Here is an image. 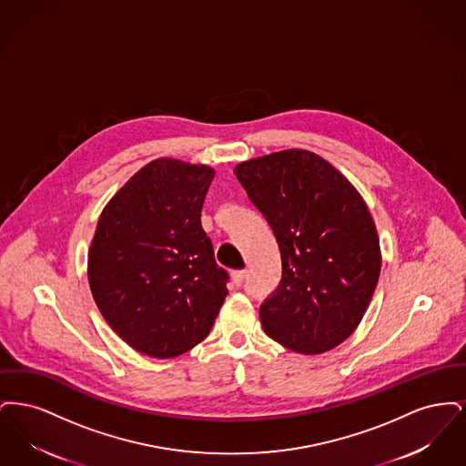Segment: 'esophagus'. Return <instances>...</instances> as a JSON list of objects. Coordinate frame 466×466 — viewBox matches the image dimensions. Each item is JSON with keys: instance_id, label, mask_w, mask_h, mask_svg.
Here are the masks:
<instances>
[{"instance_id": "1", "label": "esophagus", "mask_w": 466, "mask_h": 466, "mask_svg": "<svg viewBox=\"0 0 466 466\" xmlns=\"http://www.w3.org/2000/svg\"><path fill=\"white\" fill-rule=\"evenodd\" d=\"M230 276H232L234 285H236V287H241L244 283V279H246V270H234Z\"/></svg>"}]
</instances>
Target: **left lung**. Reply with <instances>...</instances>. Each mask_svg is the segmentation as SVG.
Here are the masks:
<instances>
[{"instance_id":"left-lung-1","label":"left lung","mask_w":466,"mask_h":466,"mask_svg":"<svg viewBox=\"0 0 466 466\" xmlns=\"http://www.w3.org/2000/svg\"><path fill=\"white\" fill-rule=\"evenodd\" d=\"M234 175L281 251V283L260 306L264 330L295 353L330 351L355 332L379 281L365 200L330 162L299 148L241 162Z\"/></svg>"}]
</instances>
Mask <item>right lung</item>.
<instances>
[{"instance_id": "1", "label": "right lung", "mask_w": 466, "mask_h": 466, "mask_svg": "<svg viewBox=\"0 0 466 466\" xmlns=\"http://www.w3.org/2000/svg\"><path fill=\"white\" fill-rule=\"evenodd\" d=\"M215 169L177 158L141 167L106 204L89 249L90 291L133 350L183 355L211 330L228 293L200 211Z\"/></svg>"}]
</instances>
